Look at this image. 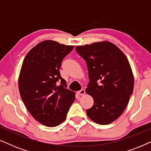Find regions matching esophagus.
I'll return each mask as SVG.
<instances>
[{
	"instance_id": "1",
	"label": "esophagus",
	"mask_w": 151,
	"mask_h": 151,
	"mask_svg": "<svg viewBox=\"0 0 151 151\" xmlns=\"http://www.w3.org/2000/svg\"><path fill=\"white\" fill-rule=\"evenodd\" d=\"M78 94L80 95V96H84V95L85 94V90H84V88H82L81 90L78 91Z\"/></svg>"
}]
</instances>
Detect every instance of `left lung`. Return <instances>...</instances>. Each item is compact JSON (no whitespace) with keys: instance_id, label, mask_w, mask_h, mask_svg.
I'll return each mask as SVG.
<instances>
[{"instance_id":"8db88e82","label":"left lung","mask_w":151,"mask_h":151,"mask_svg":"<svg viewBox=\"0 0 151 151\" xmlns=\"http://www.w3.org/2000/svg\"><path fill=\"white\" fill-rule=\"evenodd\" d=\"M86 61L89 83L86 92L94 103L88 117L99 124H109L122 115L133 93L134 78L124 53L108 41L76 47Z\"/></svg>"}]
</instances>
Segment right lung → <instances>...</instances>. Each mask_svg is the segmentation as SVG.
<instances>
[{"label":"right lung","instance_id":"obj_1","mask_svg":"<svg viewBox=\"0 0 151 151\" xmlns=\"http://www.w3.org/2000/svg\"><path fill=\"white\" fill-rule=\"evenodd\" d=\"M73 48L42 41L29 51L22 63L18 79L20 97L32 116L47 127L63 122L76 99L59 71L64 58Z\"/></svg>","mask_w":151,"mask_h":151}]
</instances>
